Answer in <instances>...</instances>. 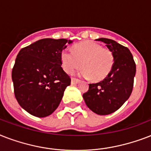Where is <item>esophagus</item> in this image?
I'll list each match as a JSON object with an SVG mask.
<instances>
[{"label":"esophagus","mask_w":151,"mask_h":151,"mask_svg":"<svg viewBox=\"0 0 151 151\" xmlns=\"http://www.w3.org/2000/svg\"><path fill=\"white\" fill-rule=\"evenodd\" d=\"M81 81L78 78H71V84H73V85H75V84H78V83L80 82Z\"/></svg>","instance_id":"1"}]
</instances>
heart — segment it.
I'll use <instances>...</instances> for the list:
<instances>
[{"label": "heart", "instance_id": "heart-1", "mask_svg": "<svg viewBox=\"0 0 151 151\" xmlns=\"http://www.w3.org/2000/svg\"><path fill=\"white\" fill-rule=\"evenodd\" d=\"M63 68L69 74L73 73L81 66V75L91 78L94 81L105 79L114 66L113 52L99 44L93 41H83L73 47V52L63 50L61 53Z\"/></svg>", "mask_w": 151, "mask_h": 151}]
</instances>
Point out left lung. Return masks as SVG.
<instances>
[{
    "label": "left lung",
    "mask_w": 151,
    "mask_h": 151,
    "mask_svg": "<svg viewBox=\"0 0 151 151\" xmlns=\"http://www.w3.org/2000/svg\"><path fill=\"white\" fill-rule=\"evenodd\" d=\"M114 54V63L108 76L102 81L89 84L83 98L90 110L99 115L117 110L129 99L133 88L136 63L129 49L114 40L99 38Z\"/></svg>",
    "instance_id": "1"
}]
</instances>
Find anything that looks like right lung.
<instances>
[{"label":"right lung","instance_id":"add662e5","mask_svg":"<svg viewBox=\"0 0 151 151\" xmlns=\"http://www.w3.org/2000/svg\"><path fill=\"white\" fill-rule=\"evenodd\" d=\"M72 42L41 39L17 55L12 73L14 93L19 104L30 114L47 117L59 106L71 81L62 68L61 53Z\"/></svg>","mask_w":151,"mask_h":151}]
</instances>
